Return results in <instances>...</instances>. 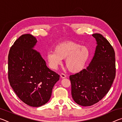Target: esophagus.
I'll return each instance as SVG.
<instances>
[{
  "mask_svg": "<svg viewBox=\"0 0 122 122\" xmlns=\"http://www.w3.org/2000/svg\"><path fill=\"white\" fill-rule=\"evenodd\" d=\"M60 76H61V77L62 78H65L66 77V75H65V74H63V73H61L60 74Z\"/></svg>",
  "mask_w": 122,
  "mask_h": 122,
  "instance_id": "34e87169",
  "label": "esophagus"
}]
</instances>
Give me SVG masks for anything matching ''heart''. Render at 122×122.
I'll return each instance as SVG.
<instances>
[{"instance_id":"b5f03b06","label":"heart","mask_w":122,"mask_h":122,"mask_svg":"<svg viewBox=\"0 0 122 122\" xmlns=\"http://www.w3.org/2000/svg\"><path fill=\"white\" fill-rule=\"evenodd\" d=\"M90 51L86 46H81L72 41H64L57 45L54 51H49L46 56L50 67L55 69L65 59L66 67L71 73H76L84 69L88 60Z\"/></svg>"}]
</instances>
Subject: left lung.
Instances as JSON below:
<instances>
[{"mask_svg":"<svg viewBox=\"0 0 122 122\" xmlns=\"http://www.w3.org/2000/svg\"><path fill=\"white\" fill-rule=\"evenodd\" d=\"M96 41L94 56L86 69L69 76L71 96L80 106H91L98 102L110 90L115 78V53L102 34L92 35Z\"/></svg>","mask_w":122,"mask_h":122,"instance_id":"left-lung-1","label":"left lung"}]
</instances>
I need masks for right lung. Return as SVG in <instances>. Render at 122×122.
Here are the masks:
<instances>
[{
  "label": "right lung",
  "instance_id": "1",
  "mask_svg": "<svg viewBox=\"0 0 122 122\" xmlns=\"http://www.w3.org/2000/svg\"><path fill=\"white\" fill-rule=\"evenodd\" d=\"M36 42L31 34L22 35L11 47L8 56L10 85L22 102L33 107L48 102L60 78L47 67L40 53L33 49Z\"/></svg>",
  "mask_w": 122,
  "mask_h": 122
}]
</instances>
